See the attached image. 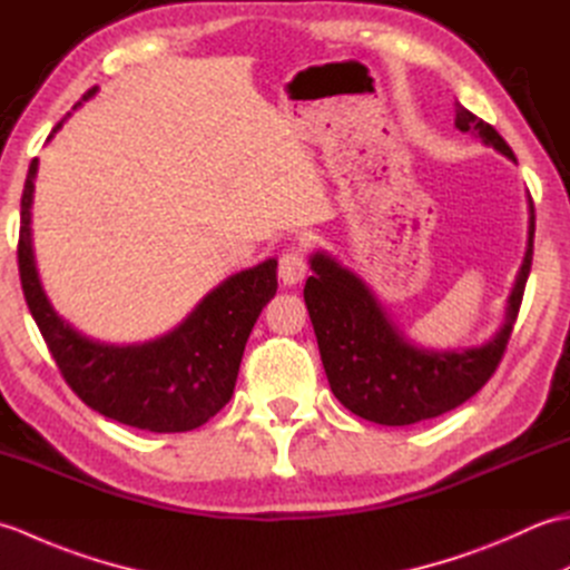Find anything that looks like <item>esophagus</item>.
<instances>
[{
  "label": "esophagus",
  "mask_w": 570,
  "mask_h": 570,
  "mask_svg": "<svg viewBox=\"0 0 570 570\" xmlns=\"http://www.w3.org/2000/svg\"><path fill=\"white\" fill-rule=\"evenodd\" d=\"M306 272H308L306 252L301 247L286 249L282 257H278V278H282L286 286H294V284L304 282Z\"/></svg>",
  "instance_id": "obj_1"
}]
</instances>
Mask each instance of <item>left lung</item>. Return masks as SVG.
Returning <instances> with one entry per match:
<instances>
[{"instance_id": "left-lung-1", "label": "left lung", "mask_w": 570, "mask_h": 570, "mask_svg": "<svg viewBox=\"0 0 570 570\" xmlns=\"http://www.w3.org/2000/svg\"><path fill=\"white\" fill-rule=\"evenodd\" d=\"M455 127L517 161L498 129L458 102ZM531 254L534 203L529 196V242L522 269L507 301V321L490 343L465 350L414 345L390 321L377 296L357 274L337 264L331 254H313V276H308L304 298L337 402L360 419L382 426H411L468 402L492 377L510 343L531 269Z\"/></svg>"}]
</instances>
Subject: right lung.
<instances>
[{
  "label": "right lung",
  "instance_id": "right-lung-1",
  "mask_svg": "<svg viewBox=\"0 0 570 570\" xmlns=\"http://www.w3.org/2000/svg\"><path fill=\"white\" fill-rule=\"evenodd\" d=\"M95 90L85 92L82 100L92 98ZM36 171L39 159L31 161L21 193L19 276L27 306L63 380L90 409L125 426L154 433L203 426L235 392L247 337L276 294V259L225 278L178 328L156 341L141 345L92 341L58 316L39 282L31 247Z\"/></svg>",
  "mask_w": 570,
  "mask_h": 570
}]
</instances>
